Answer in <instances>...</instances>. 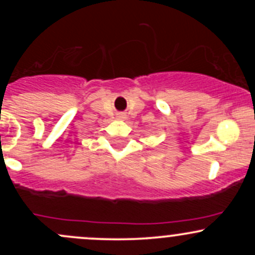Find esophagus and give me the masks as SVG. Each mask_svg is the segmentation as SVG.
Returning a JSON list of instances; mask_svg holds the SVG:
<instances>
[{
    "label": "esophagus",
    "mask_w": 255,
    "mask_h": 255,
    "mask_svg": "<svg viewBox=\"0 0 255 255\" xmlns=\"http://www.w3.org/2000/svg\"><path fill=\"white\" fill-rule=\"evenodd\" d=\"M118 118H119L120 120H125V119H126V114H124V113L119 114V116H118Z\"/></svg>",
    "instance_id": "34e87169"
}]
</instances>
